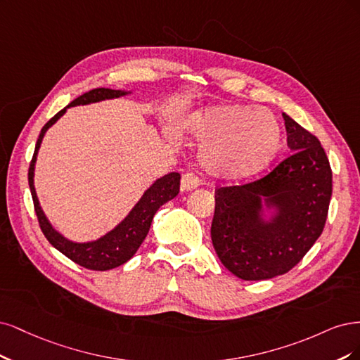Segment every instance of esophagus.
I'll return each instance as SVG.
<instances>
[{
  "instance_id": "esophagus-1",
  "label": "esophagus",
  "mask_w": 360,
  "mask_h": 360,
  "mask_svg": "<svg viewBox=\"0 0 360 360\" xmlns=\"http://www.w3.org/2000/svg\"><path fill=\"white\" fill-rule=\"evenodd\" d=\"M200 185L199 178H197L194 173H185L181 179V190L182 191H191Z\"/></svg>"
}]
</instances>
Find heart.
<instances>
[{"label": "heart", "instance_id": "heart-1", "mask_svg": "<svg viewBox=\"0 0 360 360\" xmlns=\"http://www.w3.org/2000/svg\"><path fill=\"white\" fill-rule=\"evenodd\" d=\"M194 133L206 145V166L229 178L256 175L281 146L280 122L266 108H212L197 117Z\"/></svg>", "mask_w": 360, "mask_h": 360}]
</instances>
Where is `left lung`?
I'll return each mask as SVG.
<instances>
[{"mask_svg":"<svg viewBox=\"0 0 360 360\" xmlns=\"http://www.w3.org/2000/svg\"><path fill=\"white\" fill-rule=\"evenodd\" d=\"M292 155L268 175L215 190L212 245L245 281L271 280L304 259L326 224L332 170L319 139L283 113ZM275 209L262 218V203Z\"/></svg>","mask_w":360,"mask_h":360,"instance_id":"left-lung-1","label":"left lung"}]
</instances>
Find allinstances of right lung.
<instances>
[{
    "instance_id": "add662e5",
    "label": "right lung",
    "mask_w": 360,
    "mask_h": 360,
    "mask_svg": "<svg viewBox=\"0 0 360 360\" xmlns=\"http://www.w3.org/2000/svg\"><path fill=\"white\" fill-rule=\"evenodd\" d=\"M127 94H130V92L120 91V89H109V88H96V89H91L89 92H85L84 96L77 97L76 100H73L68 106H65L63 110L58 112L53 118H51L48 122H46V125L41 129L36 143V149H34L30 170H28V182H30V190L32 195V202H34V210H36L43 235L51 242V245L55 247L60 252H63L65 257L91 271H109L113 268H118V266L129 262L134 256L136 251L142 245L143 239L148 235L155 212L165 203H167L169 200L173 199V197L178 195L181 175L176 172H172V173H167V175H165L163 178L157 179L143 193L141 200L134 205L130 214L127 215L117 227L110 230L109 233L98 238L97 240L80 243V242H73L64 238L60 231H56L52 227L49 219L46 218L41 206L39 203L36 188H34V166H36L37 154L46 131H48L49 127H52L63 117L68 108L80 106V104L97 103V101L109 100V98H118Z\"/></svg>"
}]
</instances>
